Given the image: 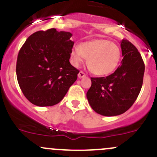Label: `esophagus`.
I'll use <instances>...</instances> for the list:
<instances>
[{
  "mask_svg": "<svg viewBox=\"0 0 157 157\" xmlns=\"http://www.w3.org/2000/svg\"><path fill=\"white\" fill-rule=\"evenodd\" d=\"M86 77V74L83 72V71H80L78 74V77L79 78H83V77Z\"/></svg>",
  "mask_w": 157,
  "mask_h": 157,
  "instance_id": "34e87169",
  "label": "esophagus"
}]
</instances>
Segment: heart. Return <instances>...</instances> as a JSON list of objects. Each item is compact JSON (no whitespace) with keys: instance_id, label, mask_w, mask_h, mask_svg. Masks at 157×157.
Here are the masks:
<instances>
[{"instance_id":"heart-1","label":"heart","mask_w":157,"mask_h":157,"mask_svg":"<svg viewBox=\"0 0 157 157\" xmlns=\"http://www.w3.org/2000/svg\"><path fill=\"white\" fill-rule=\"evenodd\" d=\"M71 55L74 65L79 66L86 58L88 68L93 74L105 76L117 67L121 59V50L107 39H94L74 46Z\"/></svg>"}]
</instances>
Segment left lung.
Segmentation results:
<instances>
[{"label":"left lung","instance_id":"obj_1","mask_svg":"<svg viewBox=\"0 0 157 157\" xmlns=\"http://www.w3.org/2000/svg\"><path fill=\"white\" fill-rule=\"evenodd\" d=\"M121 48L124 57L121 65L106 77H91L86 93L92 109L105 116H115L128 110L143 84L145 65L140 54L127 39L121 41Z\"/></svg>","mask_w":157,"mask_h":157}]
</instances>
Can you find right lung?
<instances>
[{
	"label": "right lung",
	"instance_id": "1",
	"mask_svg": "<svg viewBox=\"0 0 157 157\" xmlns=\"http://www.w3.org/2000/svg\"><path fill=\"white\" fill-rule=\"evenodd\" d=\"M69 32L49 29L26 39L17 56V81L25 97L37 106L62 100L80 71L70 63L74 42Z\"/></svg>",
	"mask_w": 157,
	"mask_h": 157
}]
</instances>
